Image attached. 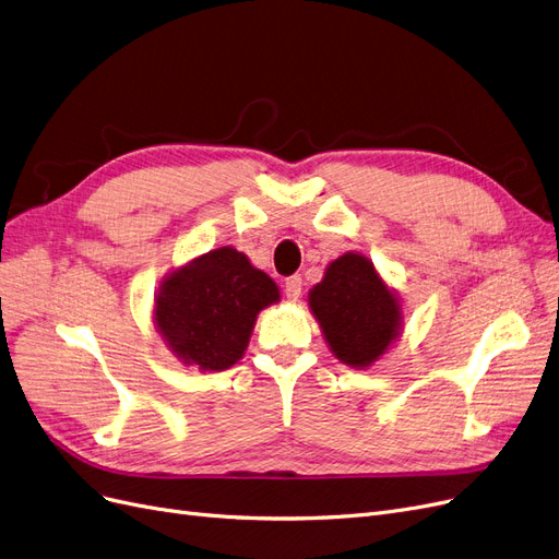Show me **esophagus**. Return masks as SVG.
<instances>
[{"label":"esophagus","instance_id":"34e87169","mask_svg":"<svg viewBox=\"0 0 559 559\" xmlns=\"http://www.w3.org/2000/svg\"><path fill=\"white\" fill-rule=\"evenodd\" d=\"M301 276H290V278H285V285H283V290H285V297L290 299V301H297L299 297H301Z\"/></svg>","mask_w":559,"mask_h":559}]
</instances>
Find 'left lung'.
Segmentation results:
<instances>
[{"mask_svg": "<svg viewBox=\"0 0 559 559\" xmlns=\"http://www.w3.org/2000/svg\"><path fill=\"white\" fill-rule=\"evenodd\" d=\"M309 306L332 353L344 365L369 367L400 334V304L373 264L346 253L309 293Z\"/></svg>", "mask_w": 559, "mask_h": 559, "instance_id": "obj_1", "label": "left lung"}]
</instances>
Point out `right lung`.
<instances>
[{"label": "right lung", "mask_w": 559, "mask_h": 559, "mask_svg": "<svg viewBox=\"0 0 559 559\" xmlns=\"http://www.w3.org/2000/svg\"><path fill=\"white\" fill-rule=\"evenodd\" d=\"M274 301L276 283L225 246L167 276L155 322L178 359L223 371L241 359L258 313Z\"/></svg>", "instance_id": "right-lung-1"}]
</instances>
